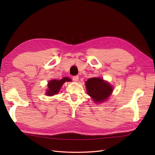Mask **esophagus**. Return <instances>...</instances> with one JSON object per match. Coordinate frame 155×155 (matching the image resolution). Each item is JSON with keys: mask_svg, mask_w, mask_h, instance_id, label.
<instances>
[{"mask_svg": "<svg viewBox=\"0 0 155 155\" xmlns=\"http://www.w3.org/2000/svg\"><path fill=\"white\" fill-rule=\"evenodd\" d=\"M78 78H79L78 76H73V77H72V80L74 82H77L78 81Z\"/></svg>", "mask_w": 155, "mask_h": 155, "instance_id": "obj_1", "label": "esophagus"}]
</instances>
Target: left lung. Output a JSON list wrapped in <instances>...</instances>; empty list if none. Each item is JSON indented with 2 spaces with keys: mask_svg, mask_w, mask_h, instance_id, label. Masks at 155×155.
Here are the masks:
<instances>
[{
  "mask_svg": "<svg viewBox=\"0 0 155 155\" xmlns=\"http://www.w3.org/2000/svg\"><path fill=\"white\" fill-rule=\"evenodd\" d=\"M85 84L88 94L95 103H102L107 100L113 91V87L101 78H89Z\"/></svg>",
  "mask_w": 155,
  "mask_h": 155,
  "instance_id": "obj_1",
  "label": "left lung"
}]
</instances>
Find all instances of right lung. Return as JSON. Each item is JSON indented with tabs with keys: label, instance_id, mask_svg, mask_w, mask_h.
Wrapping results in <instances>:
<instances>
[{
	"label": "right lung",
	"instance_id": "obj_1",
	"mask_svg": "<svg viewBox=\"0 0 155 155\" xmlns=\"http://www.w3.org/2000/svg\"><path fill=\"white\" fill-rule=\"evenodd\" d=\"M71 80L68 77H64L61 80H52L48 82V89L47 91L46 94L47 96H52V95L57 94L59 90L61 89V87L65 82H69Z\"/></svg>",
	"mask_w": 155,
	"mask_h": 155
}]
</instances>
